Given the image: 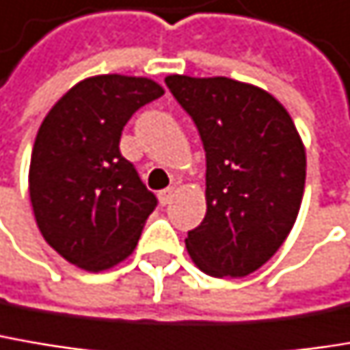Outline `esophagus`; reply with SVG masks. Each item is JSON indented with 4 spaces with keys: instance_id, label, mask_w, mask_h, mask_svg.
Segmentation results:
<instances>
[{
    "instance_id": "esophagus-1",
    "label": "esophagus",
    "mask_w": 350,
    "mask_h": 350,
    "mask_svg": "<svg viewBox=\"0 0 350 350\" xmlns=\"http://www.w3.org/2000/svg\"><path fill=\"white\" fill-rule=\"evenodd\" d=\"M174 194H176L174 188H166V190H162V192L158 194V198H160V204H162V206L170 204V202H172V198H174Z\"/></svg>"
}]
</instances>
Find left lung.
I'll return each instance as SVG.
<instances>
[{
    "mask_svg": "<svg viewBox=\"0 0 350 350\" xmlns=\"http://www.w3.org/2000/svg\"><path fill=\"white\" fill-rule=\"evenodd\" d=\"M166 85L206 152V216L188 232V254L210 276H246L272 258L299 216L301 136L284 106L256 85L178 74Z\"/></svg>",
    "mask_w": 350,
    "mask_h": 350,
    "instance_id": "obj_1",
    "label": "left lung"
}]
</instances>
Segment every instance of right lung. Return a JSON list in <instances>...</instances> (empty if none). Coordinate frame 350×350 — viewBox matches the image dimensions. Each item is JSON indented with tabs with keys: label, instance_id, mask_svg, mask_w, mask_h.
Wrapping results in <instances>:
<instances>
[{
	"label": "right lung",
	"instance_id": "1",
	"mask_svg": "<svg viewBox=\"0 0 350 350\" xmlns=\"http://www.w3.org/2000/svg\"><path fill=\"white\" fill-rule=\"evenodd\" d=\"M162 94L148 78L94 76L44 118L31 152L29 200L42 237L68 262L100 272L134 252L158 200L122 156L120 138L132 113Z\"/></svg>",
	"mask_w": 350,
	"mask_h": 350
}]
</instances>
